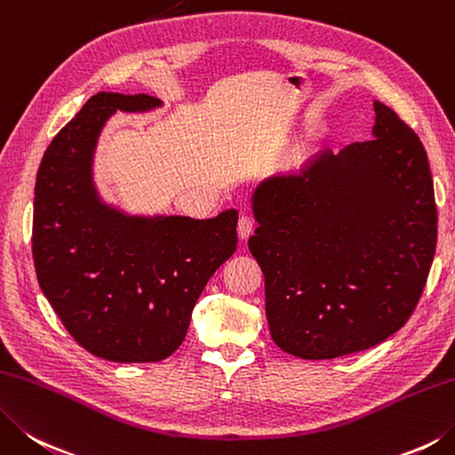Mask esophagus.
I'll use <instances>...</instances> for the list:
<instances>
[{
  "label": "esophagus",
  "instance_id": "1",
  "mask_svg": "<svg viewBox=\"0 0 455 455\" xmlns=\"http://www.w3.org/2000/svg\"><path fill=\"white\" fill-rule=\"evenodd\" d=\"M253 229H255V224H253V220L250 216L239 218V221H237V235H239V239H242V242H245V239L253 234Z\"/></svg>",
  "mask_w": 455,
  "mask_h": 455
}]
</instances>
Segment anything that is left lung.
<instances>
[{
	"label": "left lung",
	"instance_id": "obj_1",
	"mask_svg": "<svg viewBox=\"0 0 455 455\" xmlns=\"http://www.w3.org/2000/svg\"><path fill=\"white\" fill-rule=\"evenodd\" d=\"M372 140L321 150L255 188L250 251L265 277L271 337L327 361L380 345L414 313L438 242L418 134L374 100Z\"/></svg>",
	"mask_w": 455,
	"mask_h": 455
}]
</instances>
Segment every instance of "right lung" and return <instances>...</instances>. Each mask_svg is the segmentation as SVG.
<instances>
[{"instance_id":"add662e5","label":"right lung","mask_w":455,"mask_h":455,"mask_svg":"<svg viewBox=\"0 0 455 455\" xmlns=\"http://www.w3.org/2000/svg\"><path fill=\"white\" fill-rule=\"evenodd\" d=\"M150 94L97 92L43 154L33 202V261L68 334L113 363H158L182 345L205 283L237 245V212L210 220L128 216L99 198L92 156L116 110Z\"/></svg>"}]
</instances>
